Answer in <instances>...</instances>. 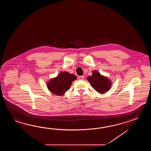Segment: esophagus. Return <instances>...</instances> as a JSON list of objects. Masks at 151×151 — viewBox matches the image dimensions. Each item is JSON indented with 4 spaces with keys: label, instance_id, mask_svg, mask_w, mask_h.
I'll return each instance as SVG.
<instances>
[{
    "label": "esophagus",
    "instance_id": "1",
    "mask_svg": "<svg viewBox=\"0 0 151 151\" xmlns=\"http://www.w3.org/2000/svg\"><path fill=\"white\" fill-rule=\"evenodd\" d=\"M78 79H79V80H83V79H84V77H83V76H79V77H78Z\"/></svg>",
    "mask_w": 151,
    "mask_h": 151
}]
</instances>
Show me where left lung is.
<instances>
[{
	"label": "left lung",
	"instance_id": "1",
	"mask_svg": "<svg viewBox=\"0 0 151 151\" xmlns=\"http://www.w3.org/2000/svg\"><path fill=\"white\" fill-rule=\"evenodd\" d=\"M87 79L90 82L91 86L100 94L109 91L112 86L111 80L107 77L102 76L98 71H92V75L88 76Z\"/></svg>",
	"mask_w": 151,
	"mask_h": 151
}]
</instances>
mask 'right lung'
Listing matches in <instances>:
<instances>
[{
	"label": "right lung",
	"mask_w": 151,
	"mask_h": 151,
	"mask_svg": "<svg viewBox=\"0 0 151 151\" xmlns=\"http://www.w3.org/2000/svg\"><path fill=\"white\" fill-rule=\"evenodd\" d=\"M77 77L68 72H61L54 78H52L47 83L48 90L58 96L64 95L70 89L73 81Z\"/></svg>",
	"instance_id": "right-lung-1"
}]
</instances>
